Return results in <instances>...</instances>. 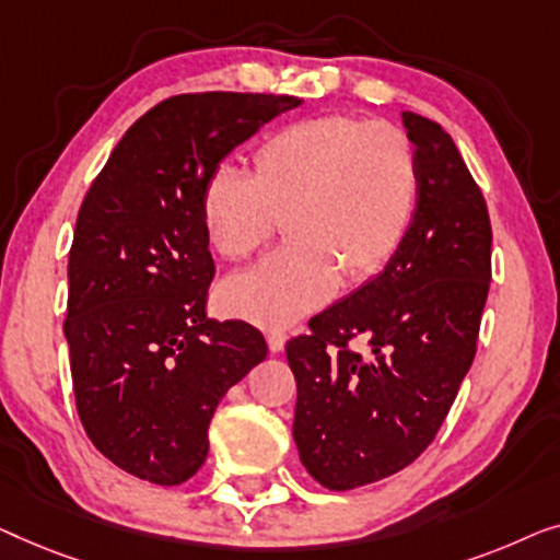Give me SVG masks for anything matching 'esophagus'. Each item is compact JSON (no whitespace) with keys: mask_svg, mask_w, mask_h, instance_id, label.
<instances>
[{"mask_svg":"<svg viewBox=\"0 0 560 560\" xmlns=\"http://www.w3.org/2000/svg\"><path fill=\"white\" fill-rule=\"evenodd\" d=\"M266 342H269L271 352H281L283 345H287V335H283L281 329H269V332H266Z\"/></svg>","mask_w":560,"mask_h":560,"instance_id":"1","label":"esophagus"}]
</instances>
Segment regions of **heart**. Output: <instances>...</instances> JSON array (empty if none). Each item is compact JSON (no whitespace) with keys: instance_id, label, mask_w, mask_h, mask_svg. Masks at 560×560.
Listing matches in <instances>:
<instances>
[{"instance_id":"heart-1","label":"heart","mask_w":560,"mask_h":560,"mask_svg":"<svg viewBox=\"0 0 560 560\" xmlns=\"http://www.w3.org/2000/svg\"><path fill=\"white\" fill-rule=\"evenodd\" d=\"M419 202V160L398 126L348 114L294 121L254 152V175L218 167L200 192L205 238L243 261L277 233L289 243L220 289L231 314L287 327L337 283L375 279L404 246Z\"/></svg>"}]
</instances>
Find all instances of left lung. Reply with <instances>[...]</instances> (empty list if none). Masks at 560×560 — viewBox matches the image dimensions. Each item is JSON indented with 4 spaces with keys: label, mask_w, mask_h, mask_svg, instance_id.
<instances>
[{
    "label": "left lung",
    "mask_w": 560,
    "mask_h": 560,
    "mask_svg": "<svg viewBox=\"0 0 560 560\" xmlns=\"http://www.w3.org/2000/svg\"><path fill=\"white\" fill-rule=\"evenodd\" d=\"M419 202L393 261L287 342L296 377L294 441L327 490L390 477L434 441L477 352L492 279V225L459 149L404 112ZM369 340L360 357L349 348Z\"/></svg>",
    "instance_id": "8db88e82"
}]
</instances>
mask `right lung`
I'll return each instance as SVG.
<instances>
[{"mask_svg": "<svg viewBox=\"0 0 560 560\" xmlns=\"http://www.w3.org/2000/svg\"><path fill=\"white\" fill-rule=\"evenodd\" d=\"M299 104L223 91L162 101L78 210L66 319L75 406L93 446L133 477L190 479L220 398L269 352L256 327L205 314L215 264L200 192L235 147Z\"/></svg>", "mask_w": 560, "mask_h": 560, "instance_id": "right-lung-1", "label": "right lung"}]
</instances>
